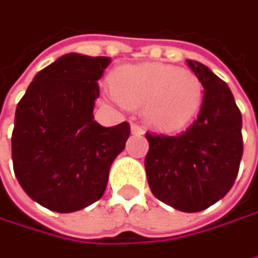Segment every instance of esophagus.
Instances as JSON below:
<instances>
[{"mask_svg":"<svg viewBox=\"0 0 258 258\" xmlns=\"http://www.w3.org/2000/svg\"><path fill=\"white\" fill-rule=\"evenodd\" d=\"M131 129H132V134H135V135H143V134H144V129H143L140 124H135V123H134V124L131 126Z\"/></svg>","mask_w":258,"mask_h":258,"instance_id":"obj_1","label":"esophagus"}]
</instances>
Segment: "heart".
<instances>
[{"mask_svg": "<svg viewBox=\"0 0 258 258\" xmlns=\"http://www.w3.org/2000/svg\"><path fill=\"white\" fill-rule=\"evenodd\" d=\"M114 97L124 106L140 108L146 121L161 131H179L197 115L203 85L188 69L161 63L117 67L109 75Z\"/></svg>", "mask_w": 258, "mask_h": 258, "instance_id": "1", "label": "heart"}]
</instances>
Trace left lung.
I'll return each mask as SVG.
<instances>
[{"label": "left lung", "instance_id": "left-lung-1", "mask_svg": "<svg viewBox=\"0 0 258 258\" xmlns=\"http://www.w3.org/2000/svg\"><path fill=\"white\" fill-rule=\"evenodd\" d=\"M204 88L197 120L177 135L146 134L147 182L162 203L201 212L231 189L243 153L242 115L228 85L209 67L186 60Z\"/></svg>", "mask_w": 258, "mask_h": 258}]
</instances>
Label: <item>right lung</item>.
I'll list each match as a JSON object with an SVG mask.
<instances>
[{
	"label": "right lung",
	"instance_id": "right-lung-1",
	"mask_svg": "<svg viewBox=\"0 0 258 258\" xmlns=\"http://www.w3.org/2000/svg\"><path fill=\"white\" fill-rule=\"evenodd\" d=\"M111 60L66 54L40 70L19 100L12 134L16 179L43 207L69 213L96 203L131 135L94 120L97 81Z\"/></svg>",
	"mask_w": 258,
	"mask_h": 258
}]
</instances>
